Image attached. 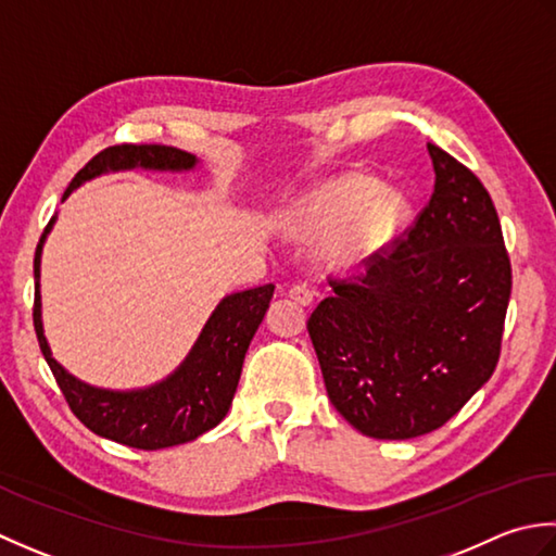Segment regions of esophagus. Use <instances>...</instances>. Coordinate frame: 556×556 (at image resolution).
Wrapping results in <instances>:
<instances>
[{
  "instance_id": "obj_1",
  "label": "esophagus",
  "mask_w": 556,
  "mask_h": 556,
  "mask_svg": "<svg viewBox=\"0 0 556 556\" xmlns=\"http://www.w3.org/2000/svg\"><path fill=\"white\" fill-rule=\"evenodd\" d=\"M288 294H290L294 302H300V304H312L314 302V290L304 286V282H298V286H292Z\"/></svg>"
}]
</instances>
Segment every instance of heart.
Here are the masks:
<instances>
[{"label":"heart","mask_w":556,"mask_h":556,"mask_svg":"<svg viewBox=\"0 0 556 556\" xmlns=\"http://www.w3.org/2000/svg\"><path fill=\"white\" fill-rule=\"evenodd\" d=\"M379 182L367 175H341L314 189L294 203L286 215V228L294 237L336 235V252L343 258H359L387 247L399 235L410 203L393 189L379 191Z\"/></svg>","instance_id":"heart-1"}]
</instances>
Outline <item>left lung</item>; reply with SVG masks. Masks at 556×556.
<instances>
[{
    "label": "left lung",
    "instance_id": "obj_1",
    "mask_svg": "<svg viewBox=\"0 0 556 556\" xmlns=\"http://www.w3.org/2000/svg\"><path fill=\"white\" fill-rule=\"evenodd\" d=\"M434 191L415 223L367 256L365 274L328 278L309 316L326 393L374 439L444 427L492 377L511 298L500 215L475 173L427 143Z\"/></svg>",
    "mask_w": 556,
    "mask_h": 556
}]
</instances>
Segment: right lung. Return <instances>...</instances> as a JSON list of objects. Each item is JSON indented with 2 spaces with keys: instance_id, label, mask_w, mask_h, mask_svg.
Here are the masks:
<instances>
[{
  "instance_id": "1",
  "label": "right lung",
  "mask_w": 556,
  "mask_h": 556,
  "mask_svg": "<svg viewBox=\"0 0 556 556\" xmlns=\"http://www.w3.org/2000/svg\"><path fill=\"white\" fill-rule=\"evenodd\" d=\"M194 165V155L173 149V146L117 143L100 151L78 169L70 187H66L62 201L76 187H81L86 179L103 175L108 169H189ZM52 223L54 218L45 228L36 249V262H33V268H36L33 326H36L40 350L54 374L56 387L62 389L72 413L98 437L143 451L185 444V441L197 439L218 425L230 410L249 343H252L258 324L264 321L276 288L262 286L228 294L215 307L208 324L203 326L189 357L175 374H169L165 381L155 383V387L143 391H105L88 387V383L72 377L52 357L48 341L42 336L38 286L40 252Z\"/></svg>"
}]
</instances>
